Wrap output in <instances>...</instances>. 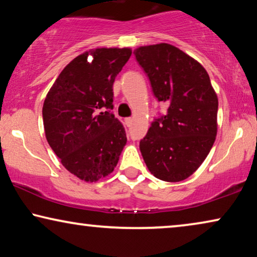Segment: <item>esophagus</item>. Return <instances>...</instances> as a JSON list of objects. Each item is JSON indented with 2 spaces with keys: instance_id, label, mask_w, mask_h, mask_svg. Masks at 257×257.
<instances>
[{
  "instance_id": "34e87169",
  "label": "esophagus",
  "mask_w": 257,
  "mask_h": 257,
  "mask_svg": "<svg viewBox=\"0 0 257 257\" xmlns=\"http://www.w3.org/2000/svg\"><path fill=\"white\" fill-rule=\"evenodd\" d=\"M133 122H134V118L133 117H127V118H125V124H127V127H132Z\"/></svg>"
}]
</instances>
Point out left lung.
Listing matches in <instances>:
<instances>
[{
  "instance_id": "obj_1",
  "label": "left lung",
  "mask_w": 257,
  "mask_h": 257,
  "mask_svg": "<svg viewBox=\"0 0 257 257\" xmlns=\"http://www.w3.org/2000/svg\"><path fill=\"white\" fill-rule=\"evenodd\" d=\"M158 101L168 104L140 150L151 174L167 182L189 178L204 162L217 135L218 98L200 62L170 44L134 51Z\"/></svg>"
}]
</instances>
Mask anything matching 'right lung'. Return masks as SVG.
Returning a JSON list of instances; mask_svg holds the SVG:
<instances>
[{"label": "right lung", "instance_id": "1", "mask_svg": "<svg viewBox=\"0 0 257 257\" xmlns=\"http://www.w3.org/2000/svg\"><path fill=\"white\" fill-rule=\"evenodd\" d=\"M130 55L128 47L90 49L67 64L46 95L48 144L62 165L86 182L112 173L127 143L123 125L110 109L113 83Z\"/></svg>", "mask_w": 257, "mask_h": 257}]
</instances>
